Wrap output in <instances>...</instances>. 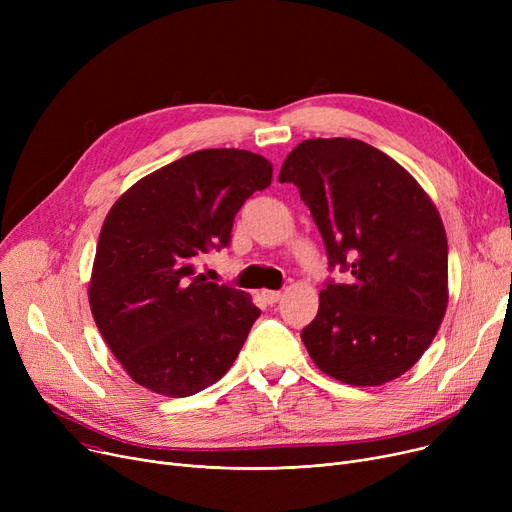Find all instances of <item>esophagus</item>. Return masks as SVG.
<instances>
[{
	"label": "esophagus",
	"instance_id": "esophagus-1",
	"mask_svg": "<svg viewBox=\"0 0 512 512\" xmlns=\"http://www.w3.org/2000/svg\"><path fill=\"white\" fill-rule=\"evenodd\" d=\"M280 297H282V292H280V290H263V299H265V303H267V305H274V303H278V301H280Z\"/></svg>",
	"mask_w": 512,
	"mask_h": 512
}]
</instances>
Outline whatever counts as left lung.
Instances as JSON below:
<instances>
[{"instance_id": "1", "label": "left lung", "mask_w": 512, "mask_h": 512, "mask_svg": "<svg viewBox=\"0 0 512 512\" xmlns=\"http://www.w3.org/2000/svg\"><path fill=\"white\" fill-rule=\"evenodd\" d=\"M326 242L330 267L319 311L301 332L313 363L351 386H382L432 344L448 305V242L419 182L357 139H309L284 159Z\"/></svg>"}]
</instances>
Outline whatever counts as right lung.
Here are the masks:
<instances>
[{"label": "right lung", "mask_w": 512, "mask_h": 512, "mask_svg": "<svg viewBox=\"0 0 512 512\" xmlns=\"http://www.w3.org/2000/svg\"><path fill=\"white\" fill-rule=\"evenodd\" d=\"M270 182L257 153L203 149L141 178L107 213L89 305L139 386L182 398L232 367L261 311L247 292L207 282L197 261L228 247L234 215Z\"/></svg>", "instance_id": "right-lung-1"}]
</instances>
